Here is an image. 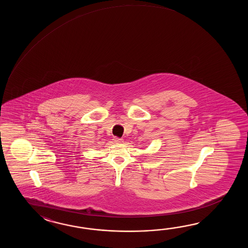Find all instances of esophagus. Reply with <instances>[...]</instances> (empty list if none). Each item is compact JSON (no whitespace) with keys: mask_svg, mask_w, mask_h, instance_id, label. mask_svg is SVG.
<instances>
[{"mask_svg":"<svg viewBox=\"0 0 248 248\" xmlns=\"http://www.w3.org/2000/svg\"><path fill=\"white\" fill-rule=\"evenodd\" d=\"M112 140H113V142H115V143H122L123 142L122 138H118V137H114Z\"/></svg>","mask_w":248,"mask_h":248,"instance_id":"obj_1","label":"esophagus"}]
</instances>
